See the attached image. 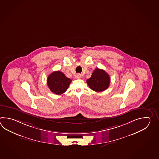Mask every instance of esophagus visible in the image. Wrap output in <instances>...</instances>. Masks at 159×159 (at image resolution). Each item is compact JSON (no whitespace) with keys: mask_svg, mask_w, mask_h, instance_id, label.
<instances>
[{"mask_svg":"<svg viewBox=\"0 0 159 159\" xmlns=\"http://www.w3.org/2000/svg\"><path fill=\"white\" fill-rule=\"evenodd\" d=\"M75 78H81V75L80 74H77V75H75Z\"/></svg>","mask_w":159,"mask_h":159,"instance_id":"esophagus-1","label":"esophagus"}]
</instances>
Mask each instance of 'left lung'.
<instances>
[{"label": "left lung", "mask_w": 159, "mask_h": 159, "mask_svg": "<svg viewBox=\"0 0 159 159\" xmlns=\"http://www.w3.org/2000/svg\"><path fill=\"white\" fill-rule=\"evenodd\" d=\"M86 82L91 90L96 92H101L108 88L110 78L104 70L97 68Z\"/></svg>", "instance_id": "1"}]
</instances>
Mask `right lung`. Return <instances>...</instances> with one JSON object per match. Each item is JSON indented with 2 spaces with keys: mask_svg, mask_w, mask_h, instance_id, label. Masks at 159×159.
<instances>
[{
  "mask_svg": "<svg viewBox=\"0 0 159 159\" xmlns=\"http://www.w3.org/2000/svg\"><path fill=\"white\" fill-rule=\"evenodd\" d=\"M71 80L60 71H55L48 77L47 84L52 92L57 95L63 94L68 89Z\"/></svg>",
  "mask_w": 159,
  "mask_h": 159,
  "instance_id": "right-lung-1",
  "label": "right lung"
}]
</instances>
